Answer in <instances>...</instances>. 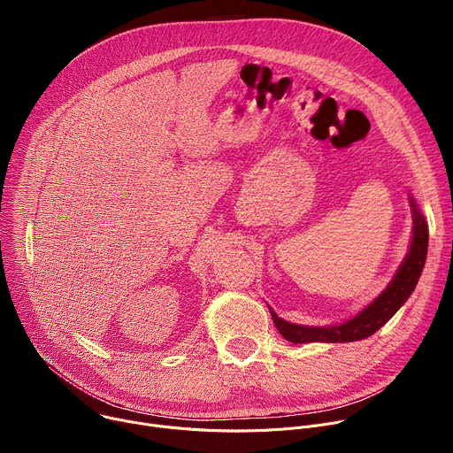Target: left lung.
<instances>
[{
    "mask_svg": "<svg viewBox=\"0 0 453 453\" xmlns=\"http://www.w3.org/2000/svg\"><path fill=\"white\" fill-rule=\"evenodd\" d=\"M411 208H412V242L409 254L405 256L403 264L396 271L393 281L387 285V288L362 311H358L355 317L348 319L342 325L337 326H303L294 325V322L283 320L276 315L273 308L271 315L278 332L292 344H306V342H355L371 337L376 334L387 320H389L402 304L411 297L414 292L418 280L423 273L426 250H428V226L416 206L414 199L411 197Z\"/></svg>",
    "mask_w": 453,
    "mask_h": 453,
    "instance_id": "8db88e82",
    "label": "left lung"
}]
</instances>
